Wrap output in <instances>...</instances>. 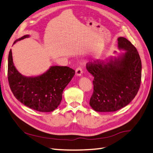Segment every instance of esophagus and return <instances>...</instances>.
Returning <instances> with one entry per match:
<instances>
[{
	"label": "esophagus",
	"instance_id": "1",
	"mask_svg": "<svg viewBox=\"0 0 153 153\" xmlns=\"http://www.w3.org/2000/svg\"><path fill=\"white\" fill-rule=\"evenodd\" d=\"M82 73H83V70H82L81 68L79 67L76 70V76H81L82 75Z\"/></svg>",
	"mask_w": 153,
	"mask_h": 153
}]
</instances>
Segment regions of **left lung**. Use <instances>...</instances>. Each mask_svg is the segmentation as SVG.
Masks as SVG:
<instances>
[{
    "instance_id": "1",
    "label": "left lung",
    "mask_w": 153,
    "mask_h": 153,
    "mask_svg": "<svg viewBox=\"0 0 153 153\" xmlns=\"http://www.w3.org/2000/svg\"><path fill=\"white\" fill-rule=\"evenodd\" d=\"M117 48L125 52L86 66L94 77L90 105L96 112H114L125 107L140 87L142 62L138 51L123 37L117 38Z\"/></svg>"
}]
</instances>
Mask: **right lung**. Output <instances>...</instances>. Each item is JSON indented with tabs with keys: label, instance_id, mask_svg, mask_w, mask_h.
I'll return each instance as SVG.
<instances>
[{
	"label": "right lung",
	"instance_id": "add662e5",
	"mask_svg": "<svg viewBox=\"0 0 153 153\" xmlns=\"http://www.w3.org/2000/svg\"><path fill=\"white\" fill-rule=\"evenodd\" d=\"M28 37L30 35H25L17 39L13 45ZM74 74L75 70L68 66H51L41 75L25 76L15 68L11 50L9 52L7 76L11 92L21 103L37 111L56 110L61 103L63 90Z\"/></svg>",
	"mask_w": 153,
	"mask_h": 153
}]
</instances>
